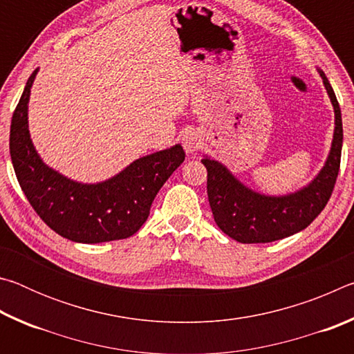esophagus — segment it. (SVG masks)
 <instances>
[{
    "label": "esophagus",
    "instance_id": "esophagus-1",
    "mask_svg": "<svg viewBox=\"0 0 354 354\" xmlns=\"http://www.w3.org/2000/svg\"><path fill=\"white\" fill-rule=\"evenodd\" d=\"M183 147L187 153H195L201 147V136L196 131H187L183 136Z\"/></svg>",
    "mask_w": 354,
    "mask_h": 354
}]
</instances>
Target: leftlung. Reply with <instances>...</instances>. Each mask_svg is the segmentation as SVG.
<instances>
[{
  "label": "left lung",
  "instance_id": "left-lung-1",
  "mask_svg": "<svg viewBox=\"0 0 354 354\" xmlns=\"http://www.w3.org/2000/svg\"><path fill=\"white\" fill-rule=\"evenodd\" d=\"M319 71L334 106L335 128L326 164L308 187L284 196L261 195L245 187L217 160L201 159L207 170V198L215 223L237 242L268 243L303 231L331 198L340 169L344 129L339 101L325 73Z\"/></svg>",
  "mask_w": 354,
  "mask_h": 354
}]
</instances>
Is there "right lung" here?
I'll return each mask as SVG.
<instances>
[{
    "label": "right lung",
    "mask_w": 354,
    "mask_h": 354,
    "mask_svg": "<svg viewBox=\"0 0 354 354\" xmlns=\"http://www.w3.org/2000/svg\"><path fill=\"white\" fill-rule=\"evenodd\" d=\"M32 71L10 123V158L17 179L39 217L68 241L100 243L131 237L145 223L164 183L184 162L181 145L134 160L117 176L81 184L41 162L29 137L28 101Z\"/></svg>",
    "instance_id": "obj_1"
}]
</instances>
